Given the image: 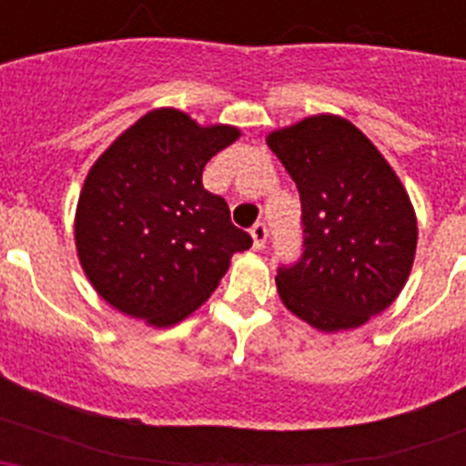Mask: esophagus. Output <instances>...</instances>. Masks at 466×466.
Segmentation results:
<instances>
[{"mask_svg": "<svg viewBox=\"0 0 466 466\" xmlns=\"http://www.w3.org/2000/svg\"><path fill=\"white\" fill-rule=\"evenodd\" d=\"M249 233H252L254 249H263V247H266V238H268V228H266V224H263V221H257Z\"/></svg>", "mask_w": 466, "mask_h": 466, "instance_id": "obj_1", "label": "esophagus"}]
</instances>
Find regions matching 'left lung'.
<instances>
[{"instance_id": "1", "label": "left lung", "mask_w": 466, "mask_h": 466, "mask_svg": "<svg viewBox=\"0 0 466 466\" xmlns=\"http://www.w3.org/2000/svg\"><path fill=\"white\" fill-rule=\"evenodd\" d=\"M268 147L300 196L303 252L278 268L279 299L319 331L385 310L413 266L418 224L380 151L345 118L322 114L278 130Z\"/></svg>"}]
</instances>
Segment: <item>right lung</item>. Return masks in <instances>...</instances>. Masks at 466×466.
Returning a JSON list of instances; mask_svg holds the SVG:
<instances>
[{
    "label": "right lung",
    "instance_id": "add662e5",
    "mask_svg": "<svg viewBox=\"0 0 466 466\" xmlns=\"http://www.w3.org/2000/svg\"><path fill=\"white\" fill-rule=\"evenodd\" d=\"M238 135L156 109L97 158L76 209V252L109 306L170 327L208 300L233 254L252 247L228 203L203 187L208 160Z\"/></svg>",
    "mask_w": 466,
    "mask_h": 466
}]
</instances>
